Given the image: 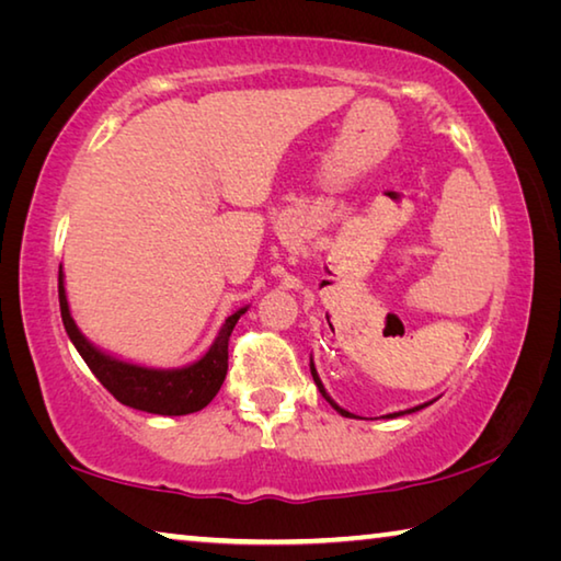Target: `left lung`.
Listing matches in <instances>:
<instances>
[{"label": "left lung", "instance_id": "8db88e82", "mask_svg": "<svg viewBox=\"0 0 561 561\" xmlns=\"http://www.w3.org/2000/svg\"><path fill=\"white\" fill-rule=\"evenodd\" d=\"M309 366H311V376H314V383H317V388H319V391H321V396H324V398H327V401H329V403H331V405H334V411H336V413H341V415H346V417H348V415H351V413H348V411H344V408H341V405H336V403H334V401H331V398H329V396H327V391H324V386H321V381H319V376H317V368H314V364H309ZM425 405H428V403H425ZM421 408H423V405H415V408H408V411H405V413H413V411H421ZM396 415H403V413H391V415H386V417H396Z\"/></svg>", "mask_w": 561, "mask_h": 561}]
</instances>
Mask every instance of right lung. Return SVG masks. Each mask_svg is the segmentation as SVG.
<instances>
[{"instance_id": "right-lung-1", "label": "right lung", "mask_w": 561, "mask_h": 561, "mask_svg": "<svg viewBox=\"0 0 561 561\" xmlns=\"http://www.w3.org/2000/svg\"><path fill=\"white\" fill-rule=\"evenodd\" d=\"M59 307L61 321L69 339L73 341L76 351L87 360V366L99 378L103 388L121 401L123 405L136 408V411L156 413V415H187L213 401L220 391L227 376V346H230V334L247 309L234 311L232 317L225 319V324L217 334L210 351L195 364L185 368H146L136 364H126L108 354H103L87 336L81 334L79 327L73 324L69 314V301H66L64 289V272L59 267Z\"/></svg>"}]
</instances>
